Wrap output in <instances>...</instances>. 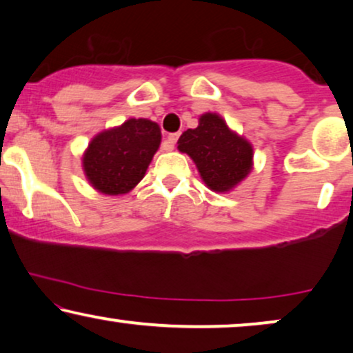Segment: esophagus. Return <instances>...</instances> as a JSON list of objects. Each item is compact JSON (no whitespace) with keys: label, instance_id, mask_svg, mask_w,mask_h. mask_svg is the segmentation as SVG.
Segmentation results:
<instances>
[{"label":"esophagus","instance_id":"esophagus-1","mask_svg":"<svg viewBox=\"0 0 353 353\" xmlns=\"http://www.w3.org/2000/svg\"><path fill=\"white\" fill-rule=\"evenodd\" d=\"M177 139H179V134H169L168 135V140H166V147H164V150H172L174 148V145H176V142H177Z\"/></svg>","mask_w":353,"mask_h":353}]
</instances>
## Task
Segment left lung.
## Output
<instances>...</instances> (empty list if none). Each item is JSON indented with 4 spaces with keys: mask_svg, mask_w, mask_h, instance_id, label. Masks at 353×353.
Listing matches in <instances>:
<instances>
[{
    "mask_svg": "<svg viewBox=\"0 0 353 353\" xmlns=\"http://www.w3.org/2000/svg\"><path fill=\"white\" fill-rule=\"evenodd\" d=\"M177 148L194 159L201 179L213 192L232 190L253 166L250 142L232 132L216 112L201 114L199 128L187 129L179 137Z\"/></svg>",
    "mask_w": 353,
    "mask_h": 353,
    "instance_id": "left-lung-1",
    "label": "left lung"
}]
</instances>
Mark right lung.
<instances>
[{
	"instance_id": "add662e5",
	"label": "right lung",
	"mask_w": 353,
	"mask_h": 353,
	"mask_svg": "<svg viewBox=\"0 0 353 353\" xmlns=\"http://www.w3.org/2000/svg\"><path fill=\"white\" fill-rule=\"evenodd\" d=\"M161 143V129L150 119H129L103 130L88 143L83 172L93 189L105 195L128 194L143 179Z\"/></svg>"
}]
</instances>
